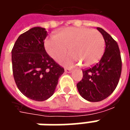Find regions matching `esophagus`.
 I'll return each mask as SVG.
<instances>
[{
	"label": "esophagus",
	"instance_id": "34e87169",
	"mask_svg": "<svg viewBox=\"0 0 130 130\" xmlns=\"http://www.w3.org/2000/svg\"><path fill=\"white\" fill-rule=\"evenodd\" d=\"M65 72H67V73H71L72 72V70L70 69H65Z\"/></svg>",
	"mask_w": 130,
	"mask_h": 130
}]
</instances>
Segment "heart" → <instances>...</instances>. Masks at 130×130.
<instances>
[{
  "label": "heart",
  "mask_w": 130,
  "mask_h": 130,
  "mask_svg": "<svg viewBox=\"0 0 130 130\" xmlns=\"http://www.w3.org/2000/svg\"><path fill=\"white\" fill-rule=\"evenodd\" d=\"M44 45L47 54L55 61L64 56L69 48L71 53L61 61L67 67L81 63L83 67H92L100 61L105 50L102 34L86 27L65 28L57 36L47 37Z\"/></svg>",
  "instance_id": "1"
}]
</instances>
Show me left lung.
<instances>
[{
	"instance_id": "left-lung-1",
	"label": "left lung",
	"mask_w": 130,
	"mask_h": 130,
	"mask_svg": "<svg viewBox=\"0 0 130 130\" xmlns=\"http://www.w3.org/2000/svg\"><path fill=\"white\" fill-rule=\"evenodd\" d=\"M97 29L105 40V52L99 62L83 69V78L77 84L80 95L90 102H98L108 97L117 86L122 72V58L117 43L102 28Z\"/></svg>"
}]
</instances>
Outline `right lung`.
I'll return each instance as SVG.
<instances>
[{"mask_svg": "<svg viewBox=\"0 0 130 130\" xmlns=\"http://www.w3.org/2000/svg\"><path fill=\"white\" fill-rule=\"evenodd\" d=\"M45 28L33 27L22 34L11 51L12 69L17 86L23 95L36 101L52 96L64 69L47 54Z\"/></svg>", "mask_w": 130, "mask_h": 130, "instance_id": "obj_1", "label": "right lung"}]
</instances>
